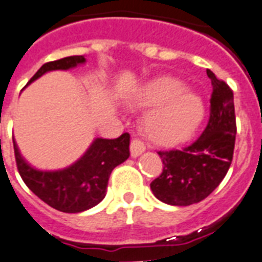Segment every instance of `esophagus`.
Here are the masks:
<instances>
[{
  "label": "esophagus",
  "instance_id": "esophagus-1",
  "mask_svg": "<svg viewBox=\"0 0 262 262\" xmlns=\"http://www.w3.org/2000/svg\"><path fill=\"white\" fill-rule=\"evenodd\" d=\"M145 151V145L141 140H138V138H133L130 142V153L133 157H138V156L144 153Z\"/></svg>",
  "mask_w": 262,
  "mask_h": 262
}]
</instances>
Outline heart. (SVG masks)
<instances>
[{"label": "heart", "mask_w": 262, "mask_h": 262, "mask_svg": "<svg viewBox=\"0 0 262 262\" xmlns=\"http://www.w3.org/2000/svg\"><path fill=\"white\" fill-rule=\"evenodd\" d=\"M133 105L153 107L145 120L146 133L151 141L173 145L192 135L204 117V105L197 94L182 89L177 78L162 76L145 82Z\"/></svg>", "instance_id": "b5f03b06"}]
</instances>
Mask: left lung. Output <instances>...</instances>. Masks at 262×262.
I'll list each match as a JSON object with an SVG mask.
<instances>
[{
  "label": "left lung",
  "instance_id": "obj_1",
  "mask_svg": "<svg viewBox=\"0 0 262 262\" xmlns=\"http://www.w3.org/2000/svg\"><path fill=\"white\" fill-rule=\"evenodd\" d=\"M212 81L210 116L205 130L182 149L158 151L164 168L150 189L160 201L188 206L202 201L220 185L233 160L236 116L233 92L228 83L206 70Z\"/></svg>",
  "mask_w": 262,
  "mask_h": 262
}]
</instances>
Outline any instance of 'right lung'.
Masks as SVG:
<instances>
[{"mask_svg": "<svg viewBox=\"0 0 262 262\" xmlns=\"http://www.w3.org/2000/svg\"><path fill=\"white\" fill-rule=\"evenodd\" d=\"M83 56H70L43 63L28 82L52 70H68L85 63ZM130 136L118 138H96L76 162L58 170H39L24 160L13 140L17 169L26 186L48 205L63 213H80L93 208L104 200L111 173L126 161Z\"/></svg>", "mask_w": 262, "mask_h": 262, "instance_id": "1", "label": "right lung"}]
</instances>
